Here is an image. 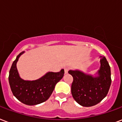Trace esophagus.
Instances as JSON below:
<instances>
[{
    "mask_svg": "<svg viewBox=\"0 0 122 122\" xmlns=\"http://www.w3.org/2000/svg\"><path fill=\"white\" fill-rule=\"evenodd\" d=\"M69 69L68 67H65L64 68V72H65V74H67L68 71H69Z\"/></svg>",
    "mask_w": 122,
    "mask_h": 122,
    "instance_id": "34e87169",
    "label": "esophagus"
}]
</instances>
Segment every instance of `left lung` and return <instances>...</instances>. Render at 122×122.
<instances>
[{"label": "left lung", "mask_w": 122, "mask_h": 122, "mask_svg": "<svg viewBox=\"0 0 122 122\" xmlns=\"http://www.w3.org/2000/svg\"><path fill=\"white\" fill-rule=\"evenodd\" d=\"M100 68L94 75L80 70H69L73 77L71 93L82 106L90 107L99 103L107 95L111 86V69L104 56H100Z\"/></svg>", "instance_id": "8db88e82"}]
</instances>
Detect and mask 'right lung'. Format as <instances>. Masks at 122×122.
<instances>
[{"mask_svg":"<svg viewBox=\"0 0 122 122\" xmlns=\"http://www.w3.org/2000/svg\"><path fill=\"white\" fill-rule=\"evenodd\" d=\"M24 53H20L11 66L9 75V85L13 95L18 101L26 105H37L50 98L56 84L63 78L64 70L58 72H48L36 80H23L17 70L16 64Z\"/></svg>","mask_w":122,"mask_h":122,"instance_id":"right-lung-1","label":"right lung"}]
</instances>
